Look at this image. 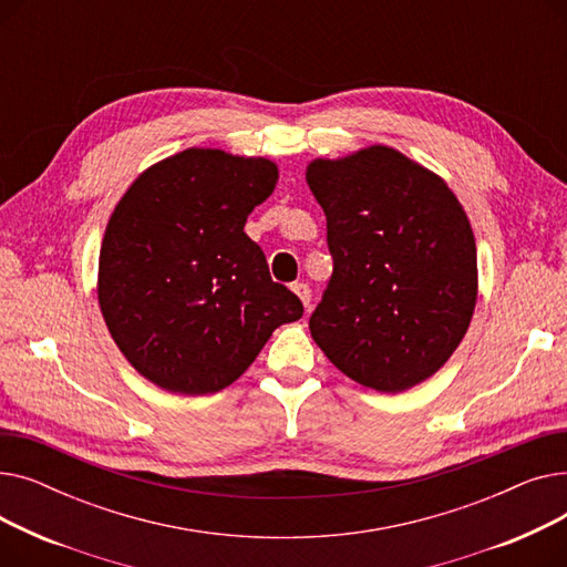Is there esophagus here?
<instances>
[{
  "label": "esophagus",
  "instance_id": "esophagus-1",
  "mask_svg": "<svg viewBox=\"0 0 567 567\" xmlns=\"http://www.w3.org/2000/svg\"><path fill=\"white\" fill-rule=\"evenodd\" d=\"M293 293L299 296V299L303 301V306H306V310H310V303H312V289L306 285V282H293Z\"/></svg>",
  "mask_w": 567,
  "mask_h": 567
}]
</instances>
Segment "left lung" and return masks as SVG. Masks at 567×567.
I'll use <instances>...</instances> for the list:
<instances>
[{"instance_id": "left-lung-1", "label": "left lung", "mask_w": 567, "mask_h": 567, "mask_svg": "<svg viewBox=\"0 0 567 567\" xmlns=\"http://www.w3.org/2000/svg\"><path fill=\"white\" fill-rule=\"evenodd\" d=\"M333 276L310 317L329 361L355 383L400 393L462 342L478 266L462 204L441 178L389 146L315 161Z\"/></svg>"}]
</instances>
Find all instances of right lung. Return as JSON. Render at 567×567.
<instances>
[{
    "label": "right lung",
    "mask_w": 567,
    "mask_h": 567,
    "mask_svg": "<svg viewBox=\"0 0 567 567\" xmlns=\"http://www.w3.org/2000/svg\"><path fill=\"white\" fill-rule=\"evenodd\" d=\"M278 167L186 148L148 167L116 204L99 261V303L131 365L161 389L218 393L241 377L299 296L268 274L244 231Z\"/></svg>",
    "instance_id": "right-lung-1"
}]
</instances>
